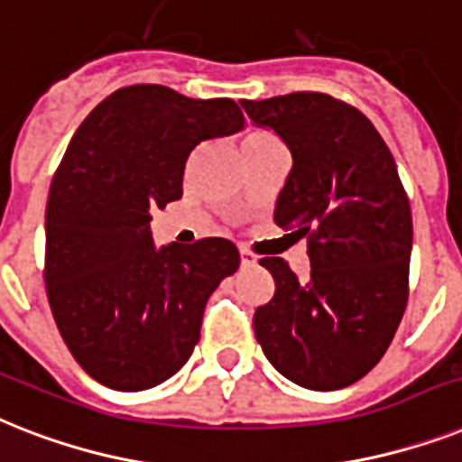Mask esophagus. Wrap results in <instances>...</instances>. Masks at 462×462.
<instances>
[{"mask_svg": "<svg viewBox=\"0 0 462 462\" xmlns=\"http://www.w3.org/2000/svg\"><path fill=\"white\" fill-rule=\"evenodd\" d=\"M239 258H242V265H256V256L246 246H239Z\"/></svg>", "mask_w": 462, "mask_h": 462, "instance_id": "obj_1", "label": "esophagus"}]
</instances>
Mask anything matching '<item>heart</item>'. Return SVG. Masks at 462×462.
<instances>
[{
	"label": "heart",
	"mask_w": 462,
	"mask_h": 462,
	"mask_svg": "<svg viewBox=\"0 0 462 462\" xmlns=\"http://www.w3.org/2000/svg\"><path fill=\"white\" fill-rule=\"evenodd\" d=\"M273 142H277L275 134L268 133V130H263V127H254V130H249V133H246V137H244V149H249V146L273 144Z\"/></svg>",
	"instance_id": "heart-1"
}]
</instances>
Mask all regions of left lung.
I'll list each match as a JSON object with an SVG mask.
<instances>
[{
  "mask_svg": "<svg viewBox=\"0 0 462 462\" xmlns=\"http://www.w3.org/2000/svg\"><path fill=\"white\" fill-rule=\"evenodd\" d=\"M291 152L275 223L309 239L310 277L261 258L275 294L254 313L265 358L299 387L335 392L373 370L408 303L413 218L389 146L365 116L322 92L242 99Z\"/></svg>",
  "mask_w": 462,
  "mask_h": 462,
  "instance_id": "1",
  "label": "left lung"
}]
</instances>
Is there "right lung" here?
Listing matches in <instances>:
<instances>
[{
  "instance_id": "1",
  "label": "right lung",
  "mask_w": 462,
  "mask_h": 462,
  "mask_svg": "<svg viewBox=\"0 0 462 462\" xmlns=\"http://www.w3.org/2000/svg\"><path fill=\"white\" fill-rule=\"evenodd\" d=\"M242 127L232 99L130 85L75 130L49 187L44 282L66 346L104 387L142 392L178 373L208 296L239 268L223 237L156 249L152 213L182 197L194 146Z\"/></svg>"
}]
</instances>
